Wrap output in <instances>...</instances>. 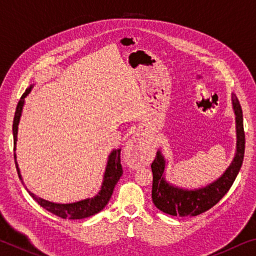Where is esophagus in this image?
<instances>
[{
	"instance_id": "esophagus-1",
	"label": "esophagus",
	"mask_w": 256,
	"mask_h": 256,
	"mask_svg": "<svg viewBox=\"0 0 256 256\" xmlns=\"http://www.w3.org/2000/svg\"><path fill=\"white\" fill-rule=\"evenodd\" d=\"M149 148L140 136H133L124 148V157L130 166L138 168L148 162Z\"/></svg>"
}]
</instances>
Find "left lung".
Returning a JSON list of instances; mask_svg holds the SVG:
<instances>
[{"label": "left lung", "instance_id": "1", "mask_svg": "<svg viewBox=\"0 0 256 256\" xmlns=\"http://www.w3.org/2000/svg\"><path fill=\"white\" fill-rule=\"evenodd\" d=\"M232 108L236 120V152L232 164L222 177L201 188L188 190L170 184L164 180V160L162 151H158L151 164L152 180V201L160 211L170 216H193L211 209L224 196L240 172L245 152V133L242 124V112L237 97L232 94Z\"/></svg>", "mask_w": 256, "mask_h": 256}]
</instances>
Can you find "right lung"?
Wrapping results in <instances>:
<instances>
[{
	"instance_id": "add662e5",
	"label": "right lung",
	"mask_w": 256,
	"mask_h": 256,
	"mask_svg": "<svg viewBox=\"0 0 256 256\" xmlns=\"http://www.w3.org/2000/svg\"><path fill=\"white\" fill-rule=\"evenodd\" d=\"M32 86H30L29 88L26 89V92H24L22 96H21L20 100L18 102V106H16V110L14 126H12V131H14V151L16 149V141H18V125L20 122L21 112H22V108L24 105V98L28 96L30 92H32ZM14 160H16V170H18L19 178L24 184L18 162H16V152H14ZM122 174H123V170H122V164H120V149H116V150H112L110 154L108 156V162H107L105 174H104L102 188L96 196H94L92 198H86V200H81L78 202H73V203H66V204H60V203L50 202L47 200H44V198H38L37 196H34V193L30 192V190H27L38 204L44 208V209H46L47 211L52 212L53 214L60 216V218L63 219H71V220L84 219L98 214L99 211H102L104 208L106 206V204L112 196L115 185L118 184V182Z\"/></svg>"
}]
</instances>
